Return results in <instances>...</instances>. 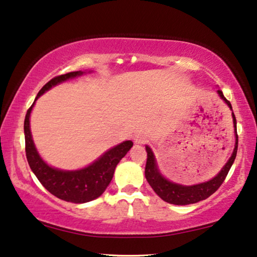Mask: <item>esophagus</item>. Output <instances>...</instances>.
<instances>
[{
  "mask_svg": "<svg viewBox=\"0 0 257 257\" xmlns=\"http://www.w3.org/2000/svg\"><path fill=\"white\" fill-rule=\"evenodd\" d=\"M134 142L136 144H146L148 142V139L146 135H143V134H136V135L134 136Z\"/></svg>",
  "mask_w": 257,
  "mask_h": 257,
  "instance_id": "obj_1",
  "label": "esophagus"
}]
</instances>
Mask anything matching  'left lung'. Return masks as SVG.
Segmentation results:
<instances>
[{
  "label": "left lung",
  "instance_id": "obj_1",
  "mask_svg": "<svg viewBox=\"0 0 257 257\" xmlns=\"http://www.w3.org/2000/svg\"><path fill=\"white\" fill-rule=\"evenodd\" d=\"M218 94L220 97L225 101V102L228 104V107L232 109V104L228 100L223 96L222 92L218 91ZM233 116V122H234V130H235V148H234V151L232 156L227 162L226 165L223 166L218 175H216L214 178L206 183L197 184V185H191V186H184L180 185V184H176L170 182V180L165 179L163 176L161 175V172L158 171L156 160H155L154 153L151 151L149 147H146L148 158H147V164H146V178L148 183L150 184V186L153 187V190L157 193V196H160L164 201L169 202V204L173 205H189V204H196L198 201L205 200L206 198L212 196L213 193L215 192L216 190L221 186L223 180L226 179L227 175H228V171L232 168L234 163V160L236 157L237 153V132H236V118L235 115L232 111Z\"/></svg>",
  "mask_w": 257,
  "mask_h": 257
}]
</instances>
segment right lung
<instances>
[{"label":"right lung","mask_w":257,"mask_h":257,"mask_svg":"<svg viewBox=\"0 0 257 257\" xmlns=\"http://www.w3.org/2000/svg\"><path fill=\"white\" fill-rule=\"evenodd\" d=\"M84 72L75 71L70 73L58 75L51 79L48 84L43 86L38 92L35 101L50 89L52 86L60 84L67 79L78 77ZM35 102L31 104L25 115L24 120V136H25V154H27L28 163L32 172L35 173L39 182L50 193L59 198L61 200L74 202V204H84L96 199L104 192L109 185L116 165L122 158L127 155L130 148L133 147L132 141H125L118 146L111 148L104 153L99 160L94 162L87 168L75 171H64L51 168L42 160L32 141L30 132V113Z\"/></svg>","instance_id":"add662e5"}]
</instances>
